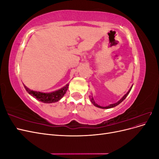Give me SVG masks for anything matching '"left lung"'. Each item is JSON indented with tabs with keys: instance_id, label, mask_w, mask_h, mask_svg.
I'll use <instances>...</instances> for the list:
<instances>
[{
	"instance_id": "obj_1",
	"label": "left lung",
	"mask_w": 159,
	"mask_h": 159,
	"mask_svg": "<svg viewBox=\"0 0 159 159\" xmlns=\"http://www.w3.org/2000/svg\"><path fill=\"white\" fill-rule=\"evenodd\" d=\"M132 87H133V86H131V88H130L129 90L128 91V92H127L125 95L121 99H120L119 101H118V102H117V103H113V104H110L109 105H107V106H106V107L100 106V105H98L97 103H96L95 102V101H94V99H93V96H92V95H89V99H90V101L91 102V103H93V105H95V106L97 107H99V108H101V109H109V108H112V107H115V106H117V105H118L119 103H121L123 102V101L127 98V96L128 95V94L129 93L130 91H131V89H132Z\"/></svg>"
}]
</instances>
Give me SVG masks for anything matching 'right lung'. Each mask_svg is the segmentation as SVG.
I'll return each instance as SVG.
<instances>
[{
  "instance_id": "1",
  "label": "right lung",
  "mask_w": 159,
  "mask_h": 159,
  "mask_svg": "<svg viewBox=\"0 0 159 159\" xmlns=\"http://www.w3.org/2000/svg\"><path fill=\"white\" fill-rule=\"evenodd\" d=\"M68 86L69 84H68L66 85L64 87L57 91H53V92L43 93L40 92V91H32L29 88H28L24 84V87H25V89L28 93L33 96L34 98L37 99L38 101H40V102L45 103H52L58 102L60 99L63 98V96L66 93L67 90H68Z\"/></svg>"
}]
</instances>
